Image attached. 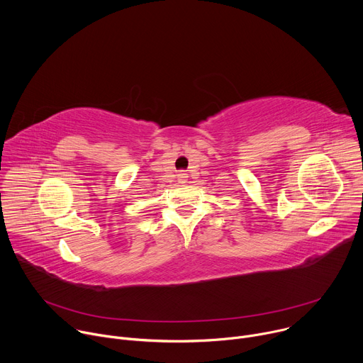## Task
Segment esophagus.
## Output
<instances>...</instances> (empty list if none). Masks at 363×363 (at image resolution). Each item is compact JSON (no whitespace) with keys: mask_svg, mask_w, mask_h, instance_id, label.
<instances>
[{"mask_svg":"<svg viewBox=\"0 0 363 363\" xmlns=\"http://www.w3.org/2000/svg\"><path fill=\"white\" fill-rule=\"evenodd\" d=\"M178 179H179V182H185V179H186V174H185L184 171H181V172L178 174Z\"/></svg>","mask_w":363,"mask_h":363,"instance_id":"esophagus-1","label":"esophagus"}]
</instances>
